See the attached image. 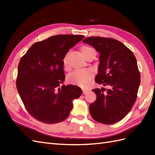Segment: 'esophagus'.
<instances>
[{"mask_svg":"<svg viewBox=\"0 0 155 155\" xmlns=\"http://www.w3.org/2000/svg\"><path fill=\"white\" fill-rule=\"evenodd\" d=\"M88 89H83V94H86V93H88Z\"/></svg>","mask_w":155,"mask_h":155,"instance_id":"1","label":"esophagus"}]
</instances>
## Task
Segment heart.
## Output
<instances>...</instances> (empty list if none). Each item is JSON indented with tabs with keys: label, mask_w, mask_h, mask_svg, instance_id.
<instances>
[{
	"label": "heart",
	"mask_w": 155,
	"mask_h": 155,
	"mask_svg": "<svg viewBox=\"0 0 155 155\" xmlns=\"http://www.w3.org/2000/svg\"><path fill=\"white\" fill-rule=\"evenodd\" d=\"M81 51L84 57L86 58L87 56L94 51L88 46H83L81 48ZM62 62L65 68L68 67V54H65ZM93 77V72L90 69H83V70L76 71L72 72L67 77V81L72 84L77 85L81 87H85L89 83L90 81Z\"/></svg>",
	"instance_id": "b5f03b06"
}]
</instances>
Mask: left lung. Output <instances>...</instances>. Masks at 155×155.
<instances>
[{
  "label": "left lung",
  "instance_id": "1",
  "mask_svg": "<svg viewBox=\"0 0 155 155\" xmlns=\"http://www.w3.org/2000/svg\"><path fill=\"white\" fill-rule=\"evenodd\" d=\"M84 42L100 52L96 83L108 87L94 88L97 99L89 106L94 120L112 124L123 119L130 111L137 98L140 74L133 52L114 38L91 37Z\"/></svg>",
  "mask_w": 155,
  "mask_h": 155
}]
</instances>
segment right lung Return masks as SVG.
<instances>
[{
  "mask_svg": "<svg viewBox=\"0 0 155 155\" xmlns=\"http://www.w3.org/2000/svg\"><path fill=\"white\" fill-rule=\"evenodd\" d=\"M84 35H58L35 42L22 56L18 66L16 85L28 113L38 121L55 124L66 119L72 101L82 89L63 83V59L69 49Z\"/></svg>",
  "mask_w": 155,
  "mask_h": 155,
  "instance_id": "add662e5",
  "label": "right lung"
}]
</instances>
